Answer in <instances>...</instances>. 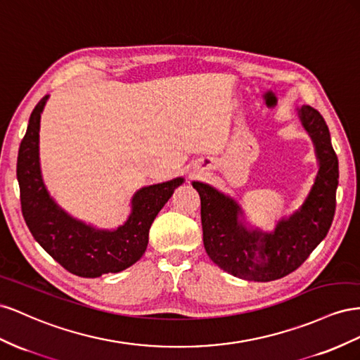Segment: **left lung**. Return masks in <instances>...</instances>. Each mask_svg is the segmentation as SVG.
<instances>
[{
    "label": "left lung",
    "mask_w": 360,
    "mask_h": 360,
    "mask_svg": "<svg viewBox=\"0 0 360 360\" xmlns=\"http://www.w3.org/2000/svg\"><path fill=\"white\" fill-rule=\"evenodd\" d=\"M297 115L312 139L318 172L302 207L277 221L274 231L252 228L233 198L210 184L193 181L200 196L205 250L215 265L238 279L270 282L292 273L330 229L340 178L330 132L311 105L297 108Z\"/></svg>",
    "instance_id": "left-lung-1"
}]
</instances>
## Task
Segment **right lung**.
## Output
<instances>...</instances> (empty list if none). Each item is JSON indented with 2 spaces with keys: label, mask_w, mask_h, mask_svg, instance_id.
Listing matches in <instances>:
<instances>
[{
  "label": "right lung",
  "mask_w": 360,
  "mask_h": 360,
  "mask_svg": "<svg viewBox=\"0 0 360 360\" xmlns=\"http://www.w3.org/2000/svg\"><path fill=\"white\" fill-rule=\"evenodd\" d=\"M48 98L44 96L34 107L18 153L16 176L25 223L42 249L69 273L81 277L119 273L145 253L152 221L184 178L137 190L127 221L116 229H98L72 217L51 198L40 170V115Z\"/></svg>",
  "instance_id": "right-lung-1"
}]
</instances>
